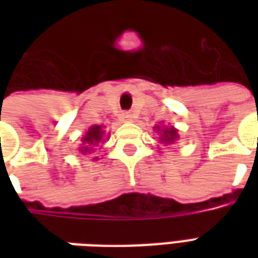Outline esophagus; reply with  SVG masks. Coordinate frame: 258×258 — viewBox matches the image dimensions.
Listing matches in <instances>:
<instances>
[{"mask_svg": "<svg viewBox=\"0 0 258 258\" xmlns=\"http://www.w3.org/2000/svg\"><path fill=\"white\" fill-rule=\"evenodd\" d=\"M121 120L123 121H130V120H133V114L130 112H123L121 113Z\"/></svg>", "mask_w": 258, "mask_h": 258, "instance_id": "1", "label": "esophagus"}]
</instances>
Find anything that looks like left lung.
I'll use <instances>...</instances> for the list:
<instances>
[{
	"mask_svg": "<svg viewBox=\"0 0 258 258\" xmlns=\"http://www.w3.org/2000/svg\"><path fill=\"white\" fill-rule=\"evenodd\" d=\"M163 134H162V141L163 142H173L175 138H177V131L171 127V128H166L162 130Z\"/></svg>",
	"mask_w": 258,
	"mask_h": 258,
	"instance_id": "obj_1",
	"label": "left lung"
}]
</instances>
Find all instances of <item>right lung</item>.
Returning a JSON list of instances; mask_svg holds the SVG:
<instances>
[{
  "label": "right lung",
  "mask_w": 258,
  "mask_h": 258,
  "mask_svg": "<svg viewBox=\"0 0 258 258\" xmlns=\"http://www.w3.org/2000/svg\"><path fill=\"white\" fill-rule=\"evenodd\" d=\"M102 135H103V131H102V125H92L88 133L84 137L83 140V144H84V148H81L80 151L81 152H88V146L96 145L99 141L102 140Z\"/></svg>",
  "instance_id": "add662e5"
}]
</instances>
